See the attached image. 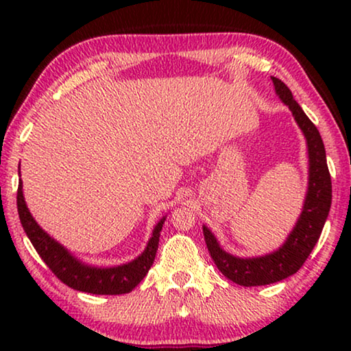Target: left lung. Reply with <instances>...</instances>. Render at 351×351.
Segmentation results:
<instances>
[{"label":"left lung","mask_w":351,"mask_h":351,"mask_svg":"<svg viewBox=\"0 0 351 351\" xmlns=\"http://www.w3.org/2000/svg\"><path fill=\"white\" fill-rule=\"evenodd\" d=\"M271 81L275 84L276 94L289 107L306 138L310 160L308 191H306L300 217L297 220L294 230L287 237L286 243L278 251L267 254V256L252 258L234 257L219 246L217 239L208 227H203L206 246H208L215 265L230 281L244 287L271 285V282H278L299 271L308 258L310 252L313 251L315 244L318 243L324 222L328 219L330 201H332V184H330L324 143L319 131L292 97L289 88L275 76Z\"/></svg>","instance_id":"1"}]
</instances>
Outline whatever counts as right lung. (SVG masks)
<instances>
[{
	"mask_svg": "<svg viewBox=\"0 0 351 351\" xmlns=\"http://www.w3.org/2000/svg\"><path fill=\"white\" fill-rule=\"evenodd\" d=\"M17 210L28 239L40 254L43 262L49 267V270L71 289L97 295L128 294L145 278L155 261L160 232L166 220V217H162L156 223L145 251L136 261L112 268H97L81 263L35 222L23 199L22 180L19 182L17 189Z\"/></svg>",
	"mask_w": 351,
	"mask_h": 351,
	"instance_id": "right-lung-1",
	"label": "right lung"
}]
</instances>
